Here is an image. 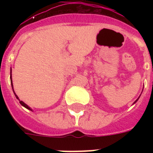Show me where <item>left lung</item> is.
Returning <instances> with one entry per match:
<instances>
[{
    "label": "left lung",
    "mask_w": 153,
    "mask_h": 153,
    "mask_svg": "<svg viewBox=\"0 0 153 153\" xmlns=\"http://www.w3.org/2000/svg\"><path fill=\"white\" fill-rule=\"evenodd\" d=\"M137 100H138V99H137ZM137 101H136V102H137Z\"/></svg>",
    "instance_id": "obj_1"
}]
</instances>
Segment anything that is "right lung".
Returning <instances> with one entry per match:
<instances>
[{"mask_svg":"<svg viewBox=\"0 0 153 153\" xmlns=\"http://www.w3.org/2000/svg\"><path fill=\"white\" fill-rule=\"evenodd\" d=\"M11 71H12V70H11ZM10 79H11V84H12V86H13V82H12V74H11V78H10ZM14 94H15L16 98H17V99H19V98H18V97H17V95H16V94H15V92H14ZM19 101H20V104H21V105H22L23 106H24V107H25V108H27V109H30V110H32V109H31V108H30V107L28 106V105H26V104H25V102H22V101H20V99H19Z\"/></svg>","mask_w":153,"mask_h":153,"instance_id":"add662e5","label":"right lung"}]
</instances>
